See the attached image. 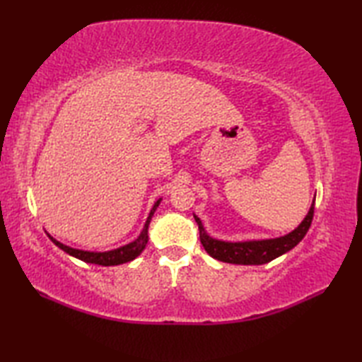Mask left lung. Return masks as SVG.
I'll list each match as a JSON object with an SVG mask.
<instances>
[{
    "label": "left lung",
    "instance_id": "8db88e82",
    "mask_svg": "<svg viewBox=\"0 0 362 362\" xmlns=\"http://www.w3.org/2000/svg\"><path fill=\"white\" fill-rule=\"evenodd\" d=\"M314 216V201L311 204V209L306 214L296 230L291 233L272 238V240H253V241H240V243H230V241H221L214 240L209 236L202 226V221L194 214V219L199 226V235H201V243L204 249L206 250L210 257L214 259L224 261L230 264H266L269 261L279 258L283 253L294 249L296 245L303 240L306 232H308Z\"/></svg>",
    "mask_w": 362,
    "mask_h": 362
}]
</instances>
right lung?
<instances>
[{
  "label": "right lung",
  "mask_w": 362,
  "mask_h": 362,
  "mask_svg": "<svg viewBox=\"0 0 362 362\" xmlns=\"http://www.w3.org/2000/svg\"><path fill=\"white\" fill-rule=\"evenodd\" d=\"M161 199H158V201L156 202V205L152 206V210L149 213L148 219H146V224L141 230L140 236L136 238L135 241L129 243L126 245H122V247H118L115 250H109V252H88V250H81V249H73L70 247V245H65L62 243H59L57 240H54V238L51 235L49 240L57 245L59 249H62L64 252H66L68 255H71L74 258L78 259H82L86 261V263H91V264H99V266H118V264H122V263H127V261H132L135 259L140 253L144 250L146 244H148V228H149V224H151V219L153 216V211L157 210V206L160 204Z\"/></svg>",
  "instance_id": "1"
}]
</instances>
